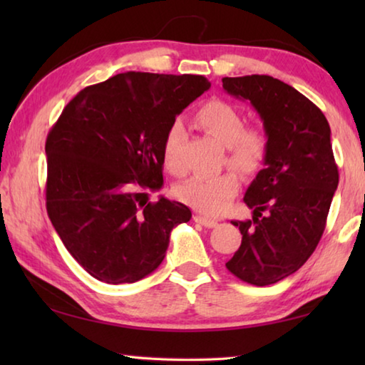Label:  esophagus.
Listing matches in <instances>:
<instances>
[{
  "instance_id": "34e87169",
  "label": "esophagus",
  "mask_w": 365,
  "mask_h": 365,
  "mask_svg": "<svg viewBox=\"0 0 365 365\" xmlns=\"http://www.w3.org/2000/svg\"><path fill=\"white\" fill-rule=\"evenodd\" d=\"M193 219H195V222H197V224L205 225V227H207V228H212V227H215V225H217V220L207 219V217H205V215H200V214H196V215H193Z\"/></svg>"
}]
</instances>
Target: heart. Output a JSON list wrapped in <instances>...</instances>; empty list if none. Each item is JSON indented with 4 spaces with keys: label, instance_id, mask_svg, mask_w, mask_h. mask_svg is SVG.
<instances>
[{
    "label": "heart",
    "instance_id": "b5f03b06",
    "mask_svg": "<svg viewBox=\"0 0 365 365\" xmlns=\"http://www.w3.org/2000/svg\"><path fill=\"white\" fill-rule=\"evenodd\" d=\"M195 123L225 146L227 164L245 175H255L262 168L269 151L267 135L259 127H246L245 115L233 104L211 100L196 110ZM183 127L172 123L163 143L164 165L172 174H182L180 148ZM240 190V178L233 170L211 177H191L177 187V196L185 205L206 215H217L230 206Z\"/></svg>",
    "mask_w": 365,
    "mask_h": 365
}]
</instances>
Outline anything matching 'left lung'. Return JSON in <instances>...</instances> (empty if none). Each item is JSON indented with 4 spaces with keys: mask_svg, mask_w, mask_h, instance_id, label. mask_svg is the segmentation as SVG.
<instances>
[{
    "mask_svg": "<svg viewBox=\"0 0 365 365\" xmlns=\"http://www.w3.org/2000/svg\"><path fill=\"white\" fill-rule=\"evenodd\" d=\"M228 95L248 100L264 122L269 151L245 202L252 220H232L243 238L225 265L256 287L294 274L322 238L338 187L330 125L316 104L270 76L224 77Z\"/></svg>",
    "mask_w": 365,
    "mask_h": 365,
    "instance_id": "1",
    "label": "left lung"
}]
</instances>
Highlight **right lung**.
Returning <instances> with one entry per match:
<instances>
[{
	"label": "right lung",
	"instance_id": "1",
	"mask_svg": "<svg viewBox=\"0 0 365 365\" xmlns=\"http://www.w3.org/2000/svg\"><path fill=\"white\" fill-rule=\"evenodd\" d=\"M202 76L125 72L72 98L48 133L46 211L72 257L96 280L133 283L156 270L172 228L191 219L163 187V143L209 90Z\"/></svg>",
	"mask_w": 365,
	"mask_h": 365
}]
</instances>
